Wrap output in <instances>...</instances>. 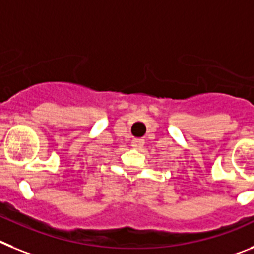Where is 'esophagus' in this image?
Segmentation results:
<instances>
[{
	"mask_svg": "<svg viewBox=\"0 0 254 254\" xmlns=\"http://www.w3.org/2000/svg\"><path fill=\"white\" fill-rule=\"evenodd\" d=\"M131 147H133L134 149H140L144 145V139H142V138H134L133 140H131Z\"/></svg>",
	"mask_w": 254,
	"mask_h": 254,
	"instance_id": "1",
	"label": "esophagus"
}]
</instances>
